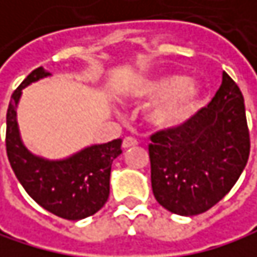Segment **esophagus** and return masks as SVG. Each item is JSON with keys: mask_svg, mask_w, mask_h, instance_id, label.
Listing matches in <instances>:
<instances>
[{"mask_svg": "<svg viewBox=\"0 0 257 257\" xmlns=\"http://www.w3.org/2000/svg\"><path fill=\"white\" fill-rule=\"evenodd\" d=\"M137 145H139V142H137L134 137H124V139H123V143H121L123 149L133 148V146H137Z\"/></svg>", "mask_w": 257, "mask_h": 257, "instance_id": "obj_1", "label": "esophagus"}]
</instances>
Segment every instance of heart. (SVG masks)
Listing matches in <instances>:
<instances>
[{
	"instance_id": "obj_1",
	"label": "heart",
	"mask_w": 257,
	"mask_h": 257,
	"mask_svg": "<svg viewBox=\"0 0 257 257\" xmlns=\"http://www.w3.org/2000/svg\"><path fill=\"white\" fill-rule=\"evenodd\" d=\"M133 94L143 102H160L151 111L149 120L161 130H172L193 115L202 97V87L181 75H163L137 82Z\"/></svg>"
}]
</instances>
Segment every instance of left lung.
<instances>
[{
	"mask_svg": "<svg viewBox=\"0 0 257 257\" xmlns=\"http://www.w3.org/2000/svg\"><path fill=\"white\" fill-rule=\"evenodd\" d=\"M151 179L157 202L178 215L217 205L236 184L250 155L244 96L223 72L208 106L172 130L151 136Z\"/></svg>",
	"mask_w": 257,
	"mask_h": 257,
	"instance_id": "1",
	"label": "left lung"
}]
</instances>
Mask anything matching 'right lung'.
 <instances>
[{"instance_id": "1", "label": "right lung", "mask_w": 257, "mask_h": 257, "mask_svg": "<svg viewBox=\"0 0 257 257\" xmlns=\"http://www.w3.org/2000/svg\"><path fill=\"white\" fill-rule=\"evenodd\" d=\"M48 75L43 67H37L13 91L7 108L6 151L30 197L51 214L75 221L96 214L108 200L111 164L121 154V140L90 146L63 161H48L30 154L19 137L16 106L22 88Z\"/></svg>"}]
</instances>
